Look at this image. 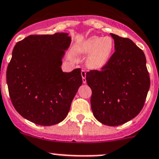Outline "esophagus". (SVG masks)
Wrapping results in <instances>:
<instances>
[{
	"label": "esophagus",
	"mask_w": 159,
	"mask_h": 159,
	"mask_svg": "<svg viewBox=\"0 0 159 159\" xmlns=\"http://www.w3.org/2000/svg\"><path fill=\"white\" fill-rule=\"evenodd\" d=\"M81 75H82V79H83V83L84 84H86L87 80H86V72L84 70L81 71Z\"/></svg>",
	"instance_id": "34e87169"
}]
</instances>
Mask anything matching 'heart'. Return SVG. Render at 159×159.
I'll return each instance as SVG.
<instances>
[{"label": "heart", "instance_id": "obj_1", "mask_svg": "<svg viewBox=\"0 0 159 159\" xmlns=\"http://www.w3.org/2000/svg\"><path fill=\"white\" fill-rule=\"evenodd\" d=\"M114 48L113 40L109 37H100L93 36L84 40L78 48L83 55H89L87 65L92 69H101L105 67L111 58Z\"/></svg>", "mask_w": 159, "mask_h": 159}]
</instances>
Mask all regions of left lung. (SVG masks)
Listing matches in <instances>:
<instances>
[{"mask_svg":"<svg viewBox=\"0 0 159 159\" xmlns=\"http://www.w3.org/2000/svg\"><path fill=\"white\" fill-rule=\"evenodd\" d=\"M115 52L101 71L90 70L86 80L92 90L94 117L107 126L126 123L143 108L150 87L144 53L130 39L111 33Z\"/></svg>","mask_w":159,"mask_h":159,"instance_id":"obj_1","label":"left lung"}]
</instances>
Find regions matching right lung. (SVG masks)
I'll list each match as a JSON object with an SVG mask.
<instances>
[{"mask_svg":"<svg viewBox=\"0 0 159 159\" xmlns=\"http://www.w3.org/2000/svg\"><path fill=\"white\" fill-rule=\"evenodd\" d=\"M71 37L66 33L30 35L18 42L7 69L9 95L16 111L40 126L64 120L83 84L81 69L61 70Z\"/></svg>","mask_w":159,"mask_h":159,"instance_id":"obj_1","label":"right lung"}]
</instances>
